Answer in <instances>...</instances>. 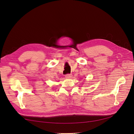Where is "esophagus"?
<instances>
[{
    "label": "esophagus",
    "instance_id": "esophagus-1",
    "mask_svg": "<svg viewBox=\"0 0 134 134\" xmlns=\"http://www.w3.org/2000/svg\"><path fill=\"white\" fill-rule=\"evenodd\" d=\"M65 77L66 78H71L72 77V75L70 74H67L65 75Z\"/></svg>",
    "mask_w": 134,
    "mask_h": 134
}]
</instances>
